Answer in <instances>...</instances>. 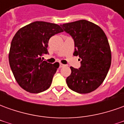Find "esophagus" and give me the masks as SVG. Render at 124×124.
<instances>
[{
    "mask_svg": "<svg viewBox=\"0 0 124 124\" xmlns=\"http://www.w3.org/2000/svg\"><path fill=\"white\" fill-rule=\"evenodd\" d=\"M64 66H65V65L63 64H62V63H60V68H62V67H64Z\"/></svg>",
    "mask_w": 124,
    "mask_h": 124,
    "instance_id": "1",
    "label": "esophagus"
}]
</instances>
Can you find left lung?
<instances>
[{
    "label": "left lung",
    "instance_id": "obj_1",
    "mask_svg": "<svg viewBox=\"0 0 124 124\" xmlns=\"http://www.w3.org/2000/svg\"><path fill=\"white\" fill-rule=\"evenodd\" d=\"M74 41V56H79L80 68L70 67L66 78L69 88L80 93L94 91L109 71L112 54L106 35L100 26L86 20L61 24Z\"/></svg>",
    "mask_w": 124,
    "mask_h": 124
}]
</instances>
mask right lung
I'll return each mask as SVG.
<instances>
[{
    "instance_id": "1",
    "label": "right lung",
    "mask_w": 124,
    "mask_h": 124,
    "mask_svg": "<svg viewBox=\"0 0 124 124\" xmlns=\"http://www.w3.org/2000/svg\"><path fill=\"white\" fill-rule=\"evenodd\" d=\"M63 30L56 24L36 21L21 28L10 44L8 59L10 68L19 86L31 93H40L50 86L59 67L41 59L47 50L49 39Z\"/></svg>"
}]
</instances>
